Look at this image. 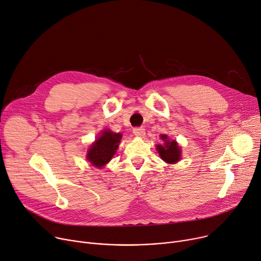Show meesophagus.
<instances>
[{
	"mask_svg": "<svg viewBox=\"0 0 261 261\" xmlns=\"http://www.w3.org/2000/svg\"><path fill=\"white\" fill-rule=\"evenodd\" d=\"M133 134L137 137H143L146 134V130L143 127H136L133 129Z\"/></svg>",
	"mask_w": 261,
	"mask_h": 261,
	"instance_id": "obj_1",
	"label": "esophagus"
}]
</instances>
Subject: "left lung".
Returning a JSON list of instances; mask_svg holds the SVG:
<instances>
[{"label":"left lung","mask_w":261,"mask_h":261,"mask_svg":"<svg viewBox=\"0 0 261 261\" xmlns=\"http://www.w3.org/2000/svg\"><path fill=\"white\" fill-rule=\"evenodd\" d=\"M161 139L164 141V145H158L157 150L165 162L175 163L179 161L181 156V149L178 147V144L175 140H169L168 135H161Z\"/></svg>","instance_id":"left-lung-1"}]
</instances>
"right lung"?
<instances>
[{"label":"right lung","instance_id":"right-lung-1","mask_svg":"<svg viewBox=\"0 0 261 261\" xmlns=\"http://www.w3.org/2000/svg\"><path fill=\"white\" fill-rule=\"evenodd\" d=\"M122 134L105 130L102 135L94 141L87 153V160L97 168H101L110 161L115 154Z\"/></svg>","mask_w":261,"mask_h":261}]
</instances>
